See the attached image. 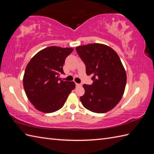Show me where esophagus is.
I'll use <instances>...</instances> for the list:
<instances>
[{
	"mask_svg": "<svg viewBox=\"0 0 154 154\" xmlns=\"http://www.w3.org/2000/svg\"><path fill=\"white\" fill-rule=\"evenodd\" d=\"M75 85H76V87H81V84H80V83H75Z\"/></svg>",
	"mask_w": 154,
	"mask_h": 154,
	"instance_id": "obj_1",
	"label": "esophagus"
}]
</instances>
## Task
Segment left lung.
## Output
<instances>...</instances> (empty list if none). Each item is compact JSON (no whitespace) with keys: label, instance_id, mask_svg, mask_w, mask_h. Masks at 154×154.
<instances>
[{"label":"left lung","instance_id":"1","mask_svg":"<svg viewBox=\"0 0 154 154\" xmlns=\"http://www.w3.org/2000/svg\"><path fill=\"white\" fill-rule=\"evenodd\" d=\"M76 51L84 62L86 73L93 81L83 85L80 100L85 108L96 113L112 110L120 102L125 90L126 73L119 55L108 45L90 44L80 45Z\"/></svg>","mask_w":154,"mask_h":154}]
</instances>
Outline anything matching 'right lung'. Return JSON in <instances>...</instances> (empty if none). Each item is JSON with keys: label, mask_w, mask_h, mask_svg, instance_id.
Wrapping results in <instances>:
<instances>
[{"label": "right lung", "mask_w": 154, "mask_h": 154, "mask_svg": "<svg viewBox=\"0 0 154 154\" xmlns=\"http://www.w3.org/2000/svg\"><path fill=\"white\" fill-rule=\"evenodd\" d=\"M73 49L50 46L39 51L26 67L23 85L30 103L37 110L54 112L64 105L75 87L73 81L59 78L64 74L65 60Z\"/></svg>", "instance_id": "add662e5"}]
</instances>
